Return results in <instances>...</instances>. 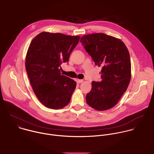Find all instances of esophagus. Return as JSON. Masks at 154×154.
<instances>
[{
  "mask_svg": "<svg viewBox=\"0 0 154 154\" xmlns=\"http://www.w3.org/2000/svg\"><path fill=\"white\" fill-rule=\"evenodd\" d=\"M76 82H77L78 83L80 84V83H82V82H83V80H82V79H77V80H76Z\"/></svg>",
  "mask_w": 154,
  "mask_h": 154,
  "instance_id": "obj_1",
  "label": "esophagus"
}]
</instances>
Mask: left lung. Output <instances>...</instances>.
Listing matches in <instances>:
<instances>
[{
    "instance_id": "obj_1",
    "label": "left lung",
    "mask_w": 154,
    "mask_h": 154,
    "mask_svg": "<svg viewBox=\"0 0 154 154\" xmlns=\"http://www.w3.org/2000/svg\"><path fill=\"white\" fill-rule=\"evenodd\" d=\"M95 64L102 66L100 82H92L86 101L97 110H106L118 102L131 79L129 52L119 39L99 33L83 36L80 40Z\"/></svg>"
}]
</instances>
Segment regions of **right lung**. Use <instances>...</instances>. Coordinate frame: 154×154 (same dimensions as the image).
Segmentation results:
<instances>
[{
  "mask_svg": "<svg viewBox=\"0 0 154 154\" xmlns=\"http://www.w3.org/2000/svg\"><path fill=\"white\" fill-rule=\"evenodd\" d=\"M79 36L42 32L31 42L26 57V69L39 100L52 109L70 101L76 82L60 73L61 64L69 61Z\"/></svg>",
  "mask_w": 154,
  "mask_h": 154,
  "instance_id": "obj_1",
  "label": "right lung"
}]
</instances>
